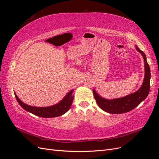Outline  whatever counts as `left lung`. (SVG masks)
I'll use <instances>...</instances> for the list:
<instances>
[{
    "label": "left lung",
    "mask_w": 159,
    "mask_h": 159,
    "mask_svg": "<svg viewBox=\"0 0 159 159\" xmlns=\"http://www.w3.org/2000/svg\"><path fill=\"white\" fill-rule=\"evenodd\" d=\"M136 49L142 54L144 58V64H145V78H144L141 87L136 92L127 95L125 97L111 100L100 97L93 89V92L96 102L99 107L105 111L112 114H120L129 112L137 107L147 97L150 91V67L147 63L145 53L139 49L137 46H136Z\"/></svg>",
    "instance_id": "1"
}]
</instances>
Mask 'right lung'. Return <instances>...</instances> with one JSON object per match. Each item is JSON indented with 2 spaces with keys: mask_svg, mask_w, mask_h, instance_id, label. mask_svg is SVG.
<instances>
[{
  "mask_svg": "<svg viewBox=\"0 0 159 159\" xmlns=\"http://www.w3.org/2000/svg\"><path fill=\"white\" fill-rule=\"evenodd\" d=\"M73 91L74 89H72L68 93H67L65 98L60 103H57L55 105L46 107H33L30 106V105H28L21 102L17 97L16 93H14V95H15V98L18 103L20 104V106L24 109H25L27 111L41 117L52 118L61 116V115H64L70 109L74 100V95L72 94Z\"/></svg>",
  "mask_w": 159,
  "mask_h": 159,
  "instance_id": "obj_1",
  "label": "right lung"
}]
</instances>
